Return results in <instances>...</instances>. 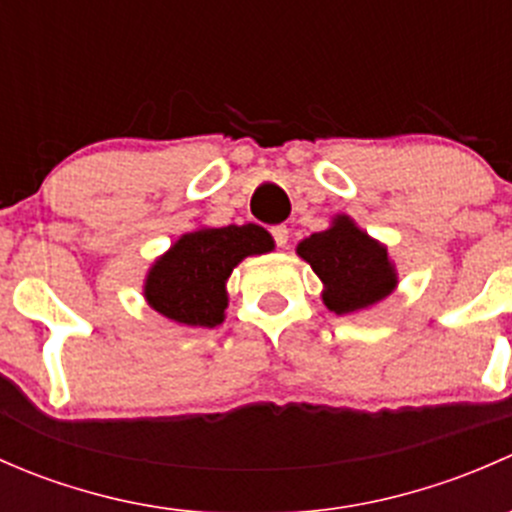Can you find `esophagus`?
<instances>
[{"label":"esophagus","instance_id":"esophagus-1","mask_svg":"<svg viewBox=\"0 0 512 512\" xmlns=\"http://www.w3.org/2000/svg\"><path fill=\"white\" fill-rule=\"evenodd\" d=\"M270 235H272V240H275V245L277 247H285L287 245V240H289V230L285 225H275V227H270Z\"/></svg>","mask_w":512,"mask_h":512}]
</instances>
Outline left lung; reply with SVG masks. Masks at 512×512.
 Instances as JSON below:
<instances>
[{
  "label": "left lung",
  "mask_w": 512,
  "mask_h": 512,
  "mask_svg": "<svg viewBox=\"0 0 512 512\" xmlns=\"http://www.w3.org/2000/svg\"><path fill=\"white\" fill-rule=\"evenodd\" d=\"M297 252L324 282V304L337 314L371 307L396 287L386 247L361 232L347 215L299 242Z\"/></svg>",
  "instance_id": "left-lung-1"
}]
</instances>
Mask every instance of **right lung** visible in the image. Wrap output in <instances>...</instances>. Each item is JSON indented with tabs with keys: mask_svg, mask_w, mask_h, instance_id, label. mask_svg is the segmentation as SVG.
Segmentation results:
<instances>
[{
	"mask_svg": "<svg viewBox=\"0 0 512 512\" xmlns=\"http://www.w3.org/2000/svg\"><path fill=\"white\" fill-rule=\"evenodd\" d=\"M270 250L272 237L252 223L188 232L153 265L146 280L148 304L178 324L213 329L223 322L232 267L242 257Z\"/></svg>",
	"mask_w": 512,
	"mask_h": 512,
	"instance_id": "add662e5",
	"label": "right lung"
}]
</instances>
